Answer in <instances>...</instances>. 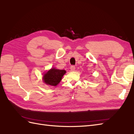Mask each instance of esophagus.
Wrapping results in <instances>:
<instances>
[{
  "instance_id": "34e87169",
  "label": "esophagus",
  "mask_w": 134,
  "mask_h": 134,
  "mask_svg": "<svg viewBox=\"0 0 134 134\" xmlns=\"http://www.w3.org/2000/svg\"><path fill=\"white\" fill-rule=\"evenodd\" d=\"M75 69H76V67H75L74 65H71V66H70L71 71H74Z\"/></svg>"
}]
</instances>
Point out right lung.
I'll return each instance as SVG.
<instances>
[{"label":"right lung","instance_id":"right-lung-1","mask_svg":"<svg viewBox=\"0 0 134 134\" xmlns=\"http://www.w3.org/2000/svg\"><path fill=\"white\" fill-rule=\"evenodd\" d=\"M65 73L66 71L65 70L56 69L55 68H52L44 75L43 81L48 85L56 86L58 83H60L62 77Z\"/></svg>","mask_w":134,"mask_h":134}]
</instances>
